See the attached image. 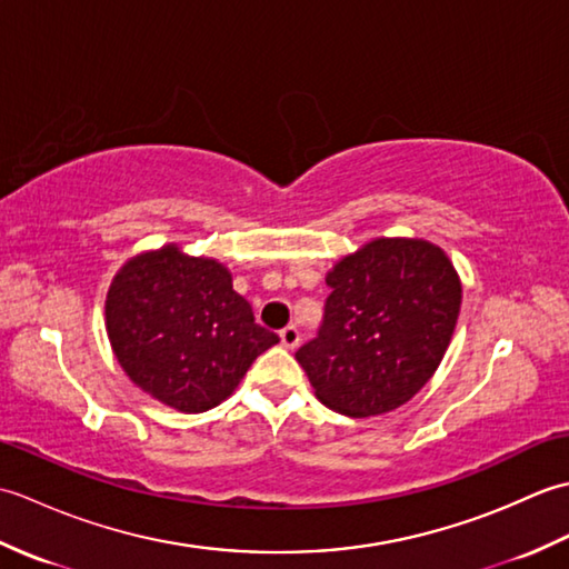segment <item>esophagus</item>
<instances>
[{"instance_id": "34e87169", "label": "esophagus", "mask_w": 569, "mask_h": 569, "mask_svg": "<svg viewBox=\"0 0 569 569\" xmlns=\"http://www.w3.org/2000/svg\"><path fill=\"white\" fill-rule=\"evenodd\" d=\"M278 337H281V345L286 349H296L298 342H300V332H298L296 325H288V328H283Z\"/></svg>"}]
</instances>
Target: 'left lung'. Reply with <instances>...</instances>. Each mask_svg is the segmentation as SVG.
<instances>
[{
	"instance_id": "8db88e82",
	"label": "left lung",
	"mask_w": 569,
	"mask_h": 569,
	"mask_svg": "<svg viewBox=\"0 0 569 569\" xmlns=\"http://www.w3.org/2000/svg\"><path fill=\"white\" fill-rule=\"evenodd\" d=\"M332 293L316 340L296 352L318 401L349 418L408 403L450 347L462 281L428 239L377 237L325 276Z\"/></svg>"
}]
</instances>
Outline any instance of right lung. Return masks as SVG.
Here are the masks:
<instances>
[{
    "instance_id": "1",
    "label": "right lung",
    "mask_w": 569,
    "mask_h": 569,
    "mask_svg": "<svg viewBox=\"0 0 569 569\" xmlns=\"http://www.w3.org/2000/svg\"><path fill=\"white\" fill-rule=\"evenodd\" d=\"M104 328L131 383L180 413L220 406L278 342L253 322L224 263L178 244L124 261L107 291Z\"/></svg>"
}]
</instances>
